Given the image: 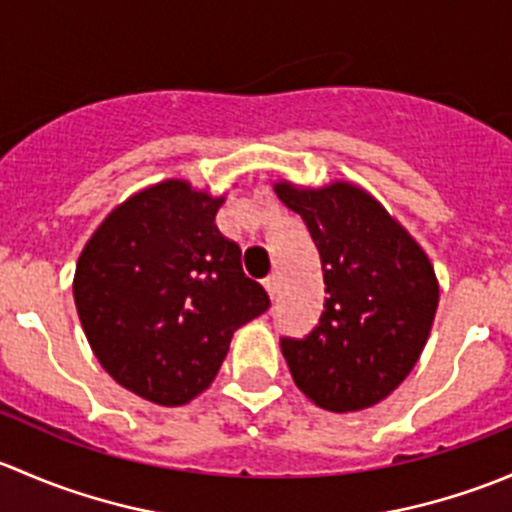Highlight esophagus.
<instances>
[{"label": "esophagus", "mask_w": 512, "mask_h": 512, "mask_svg": "<svg viewBox=\"0 0 512 512\" xmlns=\"http://www.w3.org/2000/svg\"><path fill=\"white\" fill-rule=\"evenodd\" d=\"M262 285H265L267 294H270V299H275V294H277V277L275 275L265 277V280H262Z\"/></svg>", "instance_id": "obj_1"}]
</instances>
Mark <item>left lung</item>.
Masks as SVG:
<instances>
[{
	"mask_svg": "<svg viewBox=\"0 0 512 512\" xmlns=\"http://www.w3.org/2000/svg\"><path fill=\"white\" fill-rule=\"evenodd\" d=\"M322 257L324 309L304 339L282 337L297 389L337 414L384 401L416 366L438 309L423 247L371 193L349 180L309 188L277 180Z\"/></svg>",
	"mask_w": 512,
	"mask_h": 512,
	"instance_id": "obj_1",
	"label": "left lung"
}]
</instances>
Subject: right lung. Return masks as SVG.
Here are the masks:
<instances>
[{
    "label": "right lung",
    "instance_id": "obj_1",
    "mask_svg": "<svg viewBox=\"0 0 512 512\" xmlns=\"http://www.w3.org/2000/svg\"><path fill=\"white\" fill-rule=\"evenodd\" d=\"M223 203L190 180H160L116 205L76 262V312L98 364L151 404L203 394L232 334L270 307L215 225Z\"/></svg>",
    "mask_w": 512,
    "mask_h": 512
}]
</instances>
